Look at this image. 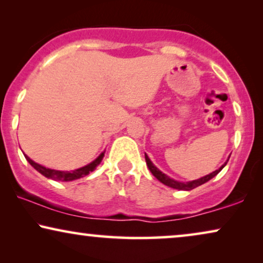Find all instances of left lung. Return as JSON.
Instances as JSON below:
<instances>
[{"mask_svg": "<svg viewBox=\"0 0 263 263\" xmlns=\"http://www.w3.org/2000/svg\"><path fill=\"white\" fill-rule=\"evenodd\" d=\"M145 159H146V164H147V166H148L149 171L152 172L153 176L158 179V181H160V182L163 183V184H165V185L171 186V188L178 189V190H192V189H194V188H196V186H199V185H201V184H203V183L208 182V181H210V179L213 178L214 176H217V175L219 174V172H220V171L222 170V167L225 166L226 163H228V161H229V160L226 161V163H225L224 165H222V166H221L220 168H218V170H215L214 172H212V174H210V175L204 176V177H202V178L196 179V181L183 183V182H177V181H175V179L167 177L166 175L163 174V172L158 170V168L152 164V161L149 160V158H148V156H147V154H145Z\"/></svg>", "mask_w": 263, "mask_h": 263, "instance_id": "8db88e82", "label": "left lung"}]
</instances>
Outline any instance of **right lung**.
I'll return each mask as SVG.
<instances>
[{
	"mask_svg": "<svg viewBox=\"0 0 263 263\" xmlns=\"http://www.w3.org/2000/svg\"><path fill=\"white\" fill-rule=\"evenodd\" d=\"M103 157H104V152L100 154V156L97 158L96 160H93L92 163H89L88 165H86V166H84V167L78 168V170L59 171V170H52V168H46L44 166H42V165L34 163V161L30 159L27 156H25V158H26L28 163H30L38 172H41L43 176H45V177H48V178L55 179V181H60V182L74 181V179L81 178V177H84V176L88 175L89 172H92L97 166H98V165L100 164V161H102V159H103Z\"/></svg>",
	"mask_w": 263,
	"mask_h": 263,
	"instance_id": "add662e5",
	"label": "right lung"
}]
</instances>
